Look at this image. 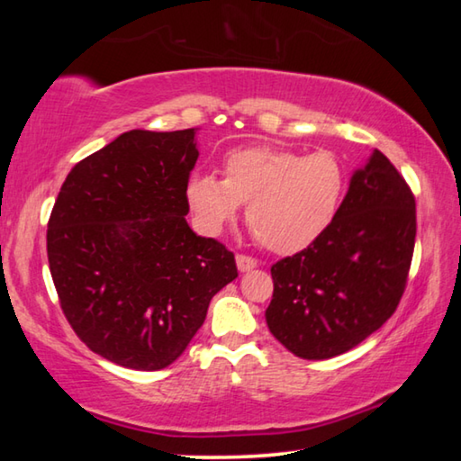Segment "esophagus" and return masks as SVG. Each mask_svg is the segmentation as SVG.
Returning a JSON list of instances; mask_svg holds the SVG:
<instances>
[{
	"instance_id": "obj_1",
	"label": "esophagus",
	"mask_w": 461,
	"mask_h": 461,
	"mask_svg": "<svg viewBox=\"0 0 461 461\" xmlns=\"http://www.w3.org/2000/svg\"><path fill=\"white\" fill-rule=\"evenodd\" d=\"M236 264H238V268H240V272H248V270H252V268H256V258H252V256H246V254H238L236 256Z\"/></svg>"
}]
</instances>
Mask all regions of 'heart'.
<instances>
[{
  "instance_id": "b5f03b06",
  "label": "heart",
  "mask_w": 461,
  "mask_h": 461,
  "mask_svg": "<svg viewBox=\"0 0 461 461\" xmlns=\"http://www.w3.org/2000/svg\"><path fill=\"white\" fill-rule=\"evenodd\" d=\"M223 178L194 173L186 203L199 225L221 231L246 205V221L260 244L276 254L307 248L330 228L346 193V167L338 154L303 156L288 148L248 146L223 156Z\"/></svg>"
}]
</instances>
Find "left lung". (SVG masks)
I'll return each mask as SVG.
<instances>
[{
    "mask_svg": "<svg viewBox=\"0 0 461 461\" xmlns=\"http://www.w3.org/2000/svg\"><path fill=\"white\" fill-rule=\"evenodd\" d=\"M415 236V194L393 162L374 150L352 176L330 228L272 264L270 333L303 360L356 348L399 307Z\"/></svg>",
    "mask_w": 461,
    "mask_h": 461,
    "instance_id": "obj_1",
    "label": "left lung"
}]
</instances>
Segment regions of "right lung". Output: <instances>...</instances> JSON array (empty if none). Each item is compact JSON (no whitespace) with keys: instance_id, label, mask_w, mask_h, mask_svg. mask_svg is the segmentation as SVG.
<instances>
[{"instance_id":"add662e5","label":"right lung","mask_w":461,"mask_h":461,"mask_svg":"<svg viewBox=\"0 0 461 461\" xmlns=\"http://www.w3.org/2000/svg\"><path fill=\"white\" fill-rule=\"evenodd\" d=\"M197 156L194 128L131 130L77 162L54 201L46 252L62 313L123 368L173 364L238 276L233 252L185 220Z\"/></svg>"}]
</instances>
